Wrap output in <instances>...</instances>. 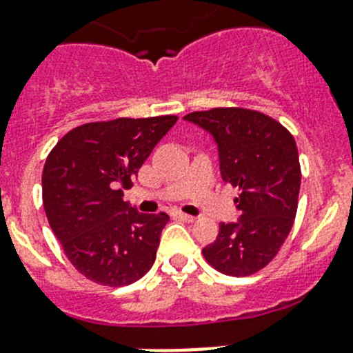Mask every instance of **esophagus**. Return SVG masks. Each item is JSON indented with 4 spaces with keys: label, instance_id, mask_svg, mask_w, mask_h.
<instances>
[{
    "label": "esophagus",
    "instance_id": "1",
    "mask_svg": "<svg viewBox=\"0 0 353 353\" xmlns=\"http://www.w3.org/2000/svg\"><path fill=\"white\" fill-rule=\"evenodd\" d=\"M172 217L179 219V221H186V222H193L194 219H196V217H193V215L183 214V212H172Z\"/></svg>",
    "mask_w": 353,
    "mask_h": 353
}]
</instances>
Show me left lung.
Instances as JSON below:
<instances>
[{"mask_svg": "<svg viewBox=\"0 0 353 353\" xmlns=\"http://www.w3.org/2000/svg\"><path fill=\"white\" fill-rule=\"evenodd\" d=\"M212 134L224 183L238 188V222H222L205 260L228 276H250L276 256L299 207V150L288 129L246 108H212L184 117Z\"/></svg>", "mask_w": 353, "mask_h": 353, "instance_id": "8db88e82", "label": "left lung"}]
</instances>
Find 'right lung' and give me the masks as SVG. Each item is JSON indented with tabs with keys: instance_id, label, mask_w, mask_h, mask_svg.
<instances>
[{
	"instance_id": "add662e5",
	"label": "right lung",
	"mask_w": 353,
	"mask_h": 353,
	"mask_svg": "<svg viewBox=\"0 0 353 353\" xmlns=\"http://www.w3.org/2000/svg\"><path fill=\"white\" fill-rule=\"evenodd\" d=\"M176 115L90 122L68 131L43 169V205L72 265L90 281L125 286L157 259L169 215L122 200Z\"/></svg>"
}]
</instances>
